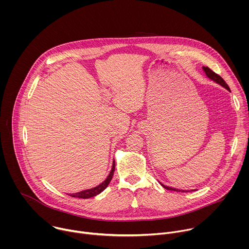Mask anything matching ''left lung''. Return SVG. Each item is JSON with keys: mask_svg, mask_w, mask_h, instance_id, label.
<instances>
[{"mask_svg": "<svg viewBox=\"0 0 249 249\" xmlns=\"http://www.w3.org/2000/svg\"><path fill=\"white\" fill-rule=\"evenodd\" d=\"M203 70H204V72L206 73V75H207V77H208V78H210L211 80H213L214 82H216V83L220 84L222 87H224L225 89H227L228 90H230V91H231V89H230L229 86H228V85H227V83L222 79V77H220V76H219L218 74H216L215 72H213V71H212L210 68H208V67H203ZM160 184H161V183H160ZM161 186H162L163 188L167 189V190H172V191H177V192H187V191H185V190H180V189H176V188H171V187L165 186V185H163V184H161ZM190 191H194V190H190Z\"/></svg>", "mask_w": 249, "mask_h": 249, "instance_id": "left-lung-1", "label": "left lung"}]
</instances>
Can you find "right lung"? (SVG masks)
Instances as JSON below:
<instances>
[{
	"instance_id": "right-lung-1",
	"label": "right lung",
	"mask_w": 249,
	"mask_h": 249,
	"mask_svg": "<svg viewBox=\"0 0 249 249\" xmlns=\"http://www.w3.org/2000/svg\"><path fill=\"white\" fill-rule=\"evenodd\" d=\"M114 170H115V162L113 161L112 168H111V171H110L109 175L107 176V178H106L102 183H100L98 186H96V187H94V188H91V189L84 190V191H81V192H78V193H75V194H70V196L76 197V198H82V199H88V198L94 197V196L98 195L99 193H101L106 187L108 186L109 182H110L111 179H112V176H113Z\"/></svg>"
}]
</instances>
